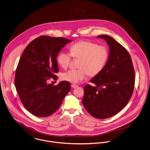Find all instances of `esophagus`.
Wrapping results in <instances>:
<instances>
[{
  "mask_svg": "<svg viewBox=\"0 0 150 150\" xmlns=\"http://www.w3.org/2000/svg\"><path fill=\"white\" fill-rule=\"evenodd\" d=\"M71 87H72V88H76L78 87V85H75V84H72V85H71Z\"/></svg>",
  "mask_w": 150,
  "mask_h": 150,
  "instance_id": "1",
  "label": "esophagus"
}]
</instances>
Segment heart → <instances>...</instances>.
<instances>
[{"label":"heart","mask_w":150,"mask_h":150,"mask_svg":"<svg viewBox=\"0 0 150 150\" xmlns=\"http://www.w3.org/2000/svg\"><path fill=\"white\" fill-rule=\"evenodd\" d=\"M69 52L62 51L59 53L57 61L64 69L69 67L74 59H81L79 69H72L61 75V79L71 83H78L85 79L88 75L96 76L104 69L109 58V50L104 45H98L88 40H81L72 45Z\"/></svg>","instance_id":"1"}]
</instances>
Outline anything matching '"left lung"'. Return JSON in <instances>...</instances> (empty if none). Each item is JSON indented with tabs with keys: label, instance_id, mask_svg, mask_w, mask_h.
<instances>
[{
	"label": "left lung",
	"instance_id": "obj_1",
	"mask_svg": "<svg viewBox=\"0 0 150 150\" xmlns=\"http://www.w3.org/2000/svg\"><path fill=\"white\" fill-rule=\"evenodd\" d=\"M110 47L108 61L102 72L90 80L96 85L84 88L82 103L98 119L114 116L128 103L134 88L135 72L127 50L112 37L102 35Z\"/></svg>",
	"mask_w": 150,
	"mask_h": 150
}]
</instances>
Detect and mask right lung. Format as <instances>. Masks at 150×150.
<instances>
[{"mask_svg":"<svg viewBox=\"0 0 150 150\" xmlns=\"http://www.w3.org/2000/svg\"><path fill=\"white\" fill-rule=\"evenodd\" d=\"M72 40L64 38L40 36L27 45L20 59L15 75V86L21 103L33 115L46 117L55 112L71 90L68 81L56 86L48 84L57 80V56Z\"/></svg>","mask_w":150,"mask_h":150,"instance_id":"1","label":"right lung"}]
</instances>
